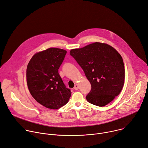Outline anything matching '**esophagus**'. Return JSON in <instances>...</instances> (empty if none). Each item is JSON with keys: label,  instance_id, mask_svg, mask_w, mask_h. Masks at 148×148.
Segmentation results:
<instances>
[{"label": "esophagus", "instance_id": "obj_1", "mask_svg": "<svg viewBox=\"0 0 148 148\" xmlns=\"http://www.w3.org/2000/svg\"><path fill=\"white\" fill-rule=\"evenodd\" d=\"M78 89H79V86H78V85L76 84V85H75L74 89H75V90H78Z\"/></svg>", "mask_w": 148, "mask_h": 148}]
</instances>
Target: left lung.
I'll list each match as a JSON object with an SVG mask.
<instances>
[{"label":"left lung","mask_w":148,"mask_h":148,"mask_svg":"<svg viewBox=\"0 0 148 148\" xmlns=\"http://www.w3.org/2000/svg\"><path fill=\"white\" fill-rule=\"evenodd\" d=\"M70 55L91 84V90L86 96L88 102L103 106L121 93L125 82V66L115 49L106 43L95 42L72 49Z\"/></svg>","instance_id":"8db88e82"}]
</instances>
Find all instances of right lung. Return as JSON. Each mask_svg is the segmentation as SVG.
I'll use <instances>...</instances> for the list:
<instances>
[{
    "label": "right lung",
    "mask_w": 148,
    "mask_h": 148,
    "mask_svg": "<svg viewBox=\"0 0 148 148\" xmlns=\"http://www.w3.org/2000/svg\"><path fill=\"white\" fill-rule=\"evenodd\" d=\"M66 51L51 47L35 54L26 69V81L33 97L49 109H57L66 104L71 96L58 69Z\"/></svg>",
    "instance_id": "add662e5"
}]
</instances>
